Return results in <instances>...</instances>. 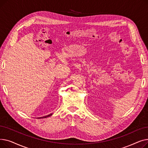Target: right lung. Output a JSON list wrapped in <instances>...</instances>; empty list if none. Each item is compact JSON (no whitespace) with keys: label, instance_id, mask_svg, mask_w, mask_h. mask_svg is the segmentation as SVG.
Wrapping results in <instances>:
<instances>
[{"label":"right lung","instance_id":"obj_1","mask_svg":"<svg viewBox=\"0 0 148 148\" xmlns=\"http://www.w3.org/2000/svg\"><path fill=\"white\" fill-rule=\"evenodd\" d=\"M53 114V113H51V114H49V115H47V116H43V117H40V118H37L38 119H42V118H47V117H49V116H51V115Z\"/></svg>","mask_w":148,"mask_h":148}]
</instances>
